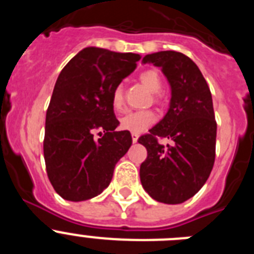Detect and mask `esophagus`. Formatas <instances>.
<instances>
[{
  "mask_svg": "<svg viewBox=\"0 0 254 254\" xmlns=\"http://www.w3.org/2000/svg\"><path fill=\"white\" fill-rule=\"evenodd\" d=\"M131 136H132V141H133V142H137V140H138V133H136V132H132Z\"/></svg>",
  "mask_w": 254,
  "mask_h": 254,
  "instance_id": "34e87169",
  "label": "esophagus"
}]
</instances>
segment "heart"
Wrapping results in <instances>:
<instances>
[{
  "label": "heart",
  "mask_w": 254,
  "mask_h": 254,
  "mask_svg": "<svg viewBox=\"0 0 254 254\" xmlns=\"http://www.w3.org/2000/svg\"><path fill=\"white\" fill-rule=\"evenodd\" d=\"M140 81L149 89L151 93H160L163 89V78L156 69H146L138 76ZM160 95L156 94V99ZM112 104L116 111H121L125 105V94H123L122 85H117L112 94ZM156 121V116L151 111H136L129 112L121 120V128L129 132H142L143 129L149 128Z\"/></svg>",
  "instance_id": "1"
}]
</instances>
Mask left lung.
<instances>
[{
	"label": "left lung",
	"mask_w": 254,
	"mask_h": 254,
	"mask_svg": "<svg viewBox=\"0 0 254 254\" xmlns=\"http://www.w3.org/2000/svg\"><path fill=\"white\" fill-rule=\"evenodd\" d=\"M142 64L163 68L172 99L163 120L138 138L147 150L141 183L159 202L182 203L202 188L215 163L217 125L210 87L197 64L181 52L147 55ZM160 138L173 143L161 145Z\"/></svg>",
	"instance_id": "left-lung-1"
}]
</instances>
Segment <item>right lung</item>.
<instances>
[{
    "label": "right lung",
    "mask_w": 254,
    "mask_h": 254,
    "mask_svg": "<svg viewBox=\"0 0 254 254\" xmlns=\"http://www.w3.org/2000/svg\"><path fill=\"white\" fill-rule=\"evenodd\" d=\"M140 58L90 47L61 71L47 109L43 151L49 182L62 198L85 201L102 193L128 151L131 133L116 131L112 94Z\"/></svg>",
    "instance_id": "1"
}]
</instances>
